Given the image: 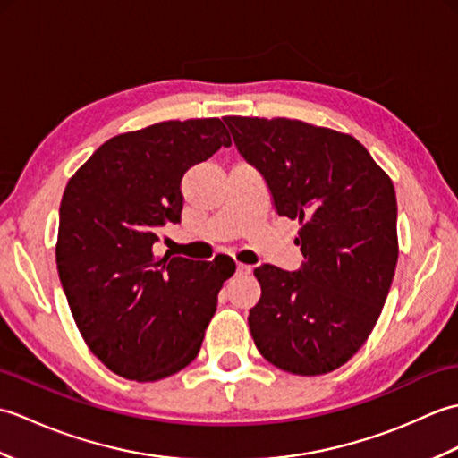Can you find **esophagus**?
Wrapping results in <instances>:
<instances>
[{"label": "esophagus", "instance_id": "esophagus-1", "mask_svg": "<svg viewBox=\"0 0 458 458\" xmlns=\"http://www.w3.org/2000/svg\"><path fill=\"white\" fill-rule=\"evenodd\" d=\"M251 269H254L251 266L238 264V266H236V274H238V276H250V274H251Z\"/></svg>", "mask_w": 458, "mask_h": 458}]
</instances>
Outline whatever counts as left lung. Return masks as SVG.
Wrapping results in <instances>:
<instances>
[{
  "label": "left lung",
  "mask_w": 458,
  "mask_h": 458,
  "mask_svg": "<svg viewBox=\"0 0 458 458\" xmlns=\"http://www.w3.org/2000/svg\"><path fill=\"white\" fill-rule=\"evenodd\" d=\"M224 122L264 177L276 212L301 222V267L254 269L261 297L250 309L251 338L285 372H333L366 343L392 285L394 184L352 135L287 118Z\"/></svg>",
  "instance_id": "1"
}]
</instances>
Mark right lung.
Here are the masks:
<instances>
[{
    "instance_id": "add662e5",
    "label": "right lung",
    "mask_w": 458,
    "mask_h": 458,
    "mask_svg": "<svg viewBox=\"0 0 458 458\" xmlns=\"http://www.w3.org/2000/svg\"><path fill=\"white\" fill-rule=\"evenodd\" d=\"M218 118L161 122L108 140L68 181L56 269L81 335L112 372L155 382L197 358L232 259L155 256L181 222V181L230 148Z\"/></svg>"
}]
</instances>
